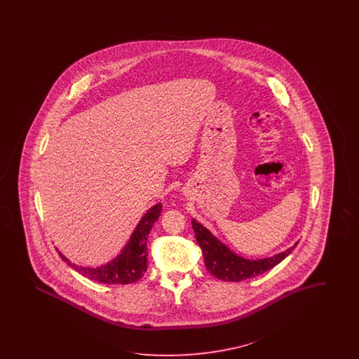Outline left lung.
<instances>
[{"label": "left lung", "mask_w": 359, "mask_h": 359, "mask_svg": "<svg viewBox=\"0 0 359 359\" xmlns=\"http://www.w3.org/2000/svg\"><path fill=\"white\" fill-rule=\"evenodd\" d=\"M192 228L197 243L203 250L208 271L224 282H241L271 270L272 267L287 258L297 245L296 242L292 248L273 257L263 259H246L230 250L225 243L216 238L198 221L192 219Z\"/></svg>", "instance_id": "1"}]
</instances>
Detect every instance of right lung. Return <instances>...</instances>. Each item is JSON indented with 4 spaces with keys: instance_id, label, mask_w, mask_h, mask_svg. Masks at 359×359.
<instances>
[{
    "instance_id": "right-lung-1",
    "label": "right lung",
    "mask_w": 359,
    "mask_h": 359,
    "mask_svg": "<svg viewBox=\"0 0 359 359\" xmlns=\"http://www.w3.org/2000/svg\"><path fill=\"white\" fill-rule=\"evenodd\" d=\"M162 204L150 208L142 216L135 230L133 231L130 239L123 246L120 254L100 267H84L79 266L65 257L57 250L60 258L67 262V264L75 269L79 273L84 275L88 279L104 284H130L140 280L147 270V237L155 221L161 216Z\"/></svg>"
}]
</instances>
